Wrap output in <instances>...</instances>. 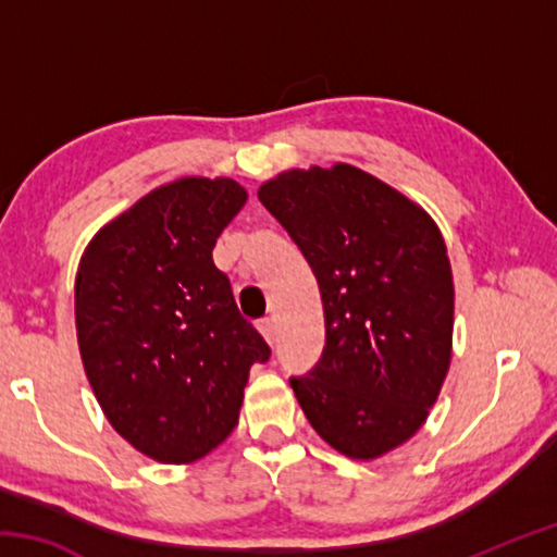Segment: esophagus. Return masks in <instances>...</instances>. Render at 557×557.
I'll return each instance as SVG.
<instances>
[{
    "label": "esophagus",
    "instance_id": "esophagus-1",
    "mask_svg": "<svg viewBox=\"0 0 557 557\" xmlns=\"http://www.w3.org/2000/svg\"><path fill=\"white\" fill-rule=\"evenodd\" d=\"M258 329H260V334L265 336V342H268L270 346H275L277 332H275V324H272V319H262V322L258 324Z\"/></svg>",
    "mask_w": 557,
    "mask_h": 557
}]
</instances>
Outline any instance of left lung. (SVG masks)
<instances>
[{
	"label": "left lung",
	"instance_id": "8db88e82",
	"mask_svg": "<svg viewBox=\"0 0 557 557\" xmlns=\"http://www.w3.org/2000/svg\"><path fill=\"white\" fill-rule=\"evenodd\" d=\"M312 268L322 358L289 385L334 449L373 459L425 422L451 356L455 285L435 221L361 169H292L260 186Z\"/></svg>",
	"mask_w": 557,
	"mask_h": 557
}]
</instances>
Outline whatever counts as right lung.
Segmentation results:
<instances>
[{
	"mask_svg": "<svg viewBox=\"0 0 557 557\" xmlns=\"http://www.w3.org/2000/svg\"><path fill=\"white\" fill-rule=\"evenodd\" d=\"M245 199L233 178H178L108 223L81 258L75 326L92 393L132 447L166 465L231 435L250 366L270 358L211 256Z\"/></svg>",
	"mask_w": 557,
	"mask_h": 557,
	"instance_id": "right-lung-1",
	"label": "right lung"
}]
</instances>
